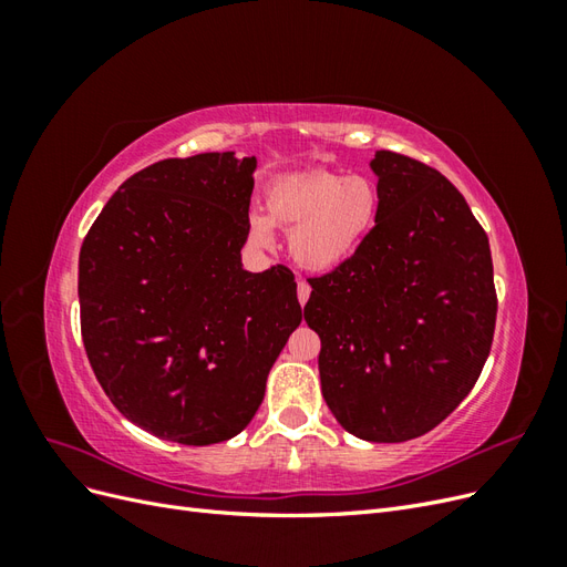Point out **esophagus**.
<instances>
[{"mask_svg": "<svg viewBox=\"0 0 567 567\" xmlns=\"http://www.w3.org/2000/svg\"><path fill=\"white\" fill-rule=\"evenodd\" d=\"M310 293H312V288H310V284H305V281H298V300H300V305H305L307 300H310Z\"/></svg>", "mask_w": 567, "mask_h": 567, "instance_id": "esophagus-1", "label": "esophagus"}]
</instances>
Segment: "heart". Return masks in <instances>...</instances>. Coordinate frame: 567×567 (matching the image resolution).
<instances>
[{"label":"heart","mask_w":567,"mask_h":567,"mask_svg":"<svg viewBox=\"0 0 567 567\" xmlns=\"http://www.w3.org/2000/svg\"><path fill=\"white\" fill-rule=\"evenodd\" d=\"M379 188L364 175L307 173L274 182L265 194L267 215L250 217L255 244H271V225L293 227L288 248L310 271H331L362 248L379 217Z\"/></svg>","instance_id":"obj_1"}]
</instances>
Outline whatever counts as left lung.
<instances>
[{
	"instance_id": "obj_1",
	"label": "left lung",
	"mask_w": 567,
	"mask_h": 567,
	"mask_svg": "<svg viewBox=\"0 0 567 567\" xmlns=\"http://www.w3.org/2000/svg\"><path fill=\"white\" fill-rule=\"evenodd\" d=\"M379 217L348 262L310 279L321 394L348 433L406 442L466 400L494 338L485 229L435 167L375 151Z\"/></svg>"
}]
</instances>
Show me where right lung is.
<instances>
[{
	"label": "right lung",
	"instance_id": "1",
	"mask_svg": "<svg viewBox=\"0 0 567 567\" xmlns=\"http://www.w3.org/2000/svg\"><path fill=\"white\" fill-rule=\"evenodd\" d=\"M252 158H167L132 175L80 248V326L115 409L161 440L225 442L252 421L302 310L293 271H246Z\"/></svg>",
	"mask_w": 567,
	"mask_h": 567
}]
</instances>
